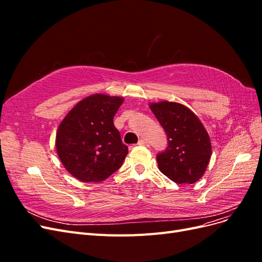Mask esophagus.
<instances>
[{"label":"esophagus","instance_id":"34e87169","mask_svg":"<svg viewBox=\"0 0 262 262\" xmlns=\"http://www.w3.org/2000/svg\"><path fill=\"white\" fill-rule=\"evenodd\" d=\"M138 144H139V145H143V146H148V142H147L146 140H144V139H141V140L139 141Z\"/></svg>","mask_w":262,"mask_h":262}]
</instances>
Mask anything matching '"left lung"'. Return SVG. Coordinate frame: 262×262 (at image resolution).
I'll return each instance as SVG.
<instances>
[{
	"label": "left lung",
	"instance_id": "8db88e82",
	"mask_svg": "<svg viewBox=\"0 0 262 262\" xmlns=\"http://www.w3.org/2000/svg\"><path fill=\"white\" fill-rule=\"evenodd\" d=\"M149 108L167 134V147L156 155L158 168L176 184H194L212 154L207 130L191 110L178 102L161 101Z\"/></svg>",
	"mask_w": 262,
	"mask_h": 262
}]
</instances>
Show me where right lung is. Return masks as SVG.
<instances>
[{
  "label": "right lung",
  "instance_id": "add662e5",
  "mask_svg": "<svg viewBox=\"0 0 262 262\" xmlns=\"http://www.w3.org/2000/svg\"><path fill=\"white\" fill-rule=\"evenodd\" d=\"M123 98L95 94L63 119L55 147L66 169L83 182H99L121 167L128 154L114 117Z\"/></svg>",
  "mask_w": 262,
  "mask_h": 262
}]
</instances>
